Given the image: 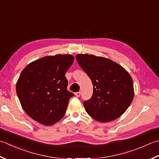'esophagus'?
Instances as JSON below:
<instances>
[{
	"label": "esophagus",
	"mask_w": 159,
	"mask_h": 159,
	"mask_svg": "<svg viewBox=\"0 0 159 159\" xmlns=\"http://www.w3.org/2000/svg\"><path fill=\"white\" fill-rule=\"evenodd\" d=\"M80 94H81V92H78L75 93V96H76V97H79Z\"/></svg>",
	"instance_id": "obj_1"
}]
</instances>
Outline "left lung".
<instances>
[{"label": "left lung", "mask_w": 159, "mask_h": 159, "mask_svg": "<svg viewBox=\"0 0 159 159\" xmlns=\"http://www.w3.org/2000/svg\"><path fill=\"white\" fill-rule=\"evenodd\" d=\"M76 61L93 84V94L83 105L90 116L101 123L118 119L132 103L134 95L129 73L104 57L77 54Z\"/></svg>", "instance_id": "1"}]
</instances>
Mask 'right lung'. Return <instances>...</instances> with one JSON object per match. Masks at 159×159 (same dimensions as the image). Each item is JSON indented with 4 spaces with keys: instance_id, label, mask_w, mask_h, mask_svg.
<instances>
[{
    "instance_id": "add662e5",
    "label": "right lung",
    "mask_w": 159,
    "mask_h": 159,
    "mask_svg": "<svg viewBox=\"0 0 159 159\" xmlns=\"http://www.w3.org/2000/svg\"><path fill=\"white\" fill-rule=\"evenodd\" d=\"M70 54L49 56L27 65L16 83V94L28 116L44 125H52L65 114L70 98L65 73L72 65Z\"/></svg>"
}]
</instances>
